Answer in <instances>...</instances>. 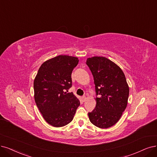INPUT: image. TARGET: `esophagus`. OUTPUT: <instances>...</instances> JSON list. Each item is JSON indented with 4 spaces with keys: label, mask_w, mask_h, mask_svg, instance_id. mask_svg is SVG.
Here are the masks:
<instances>
[{
    "label": "esophagus",
    "mask_w": 157,
    "mask_h": 157,
    "mask_svg": "<svg viewBox=\"0 0 157 157\" xmlns=\"http://www.w3.org/2000/svg\"><path fill=\"white\" fill-rule=\"evenodd\" d=\"M86 100V97L85 96H83L82 97V100H83V101H85Z\"/></svg>",
    "instance_id": "34e87169"
}]
</instances>
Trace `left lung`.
<instances>
[{
  "mask_svg": "<svg viewBox=\"0 0 157 157\" xmlns=\"http://www.w3.org/2000/svg\"><path fill=\"white\" fill-rule=\"evenodd\" d=\"M86 64L94 78L96 105L89 113L90 122L101 129L117 124L127 107L129 87L125 74L117 64L105 57L87 58Z\"/></svg>",
  "mask_w": 157,
  "mask_h": 157,
  "instance_id": "8db88e82",
  "label": "left lung"
}]
</instances>
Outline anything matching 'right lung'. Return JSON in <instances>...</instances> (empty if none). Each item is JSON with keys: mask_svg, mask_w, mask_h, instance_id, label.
I'll use <instances>...</instances> for the list:
<instances>
[{"mask_svg": "<svg viewBox=\"0 0 157 157\" xmlns=\"http://www.w3.org/2000/svg\"><path fill=\"white\" fill-rule=\"evenodd\" d=\"M78 62V57L66 55L51 58L42 64L34 79L35 101L44 120L55 127L71 122L80 105L72 92H67Z\"/></svg>", "mask_w": 157, "mask_h": 157, "instance_id": "1", "label": "right lung"}]
</instances>
